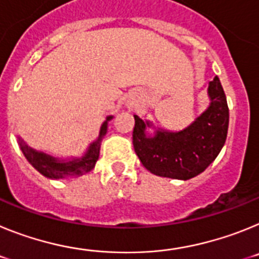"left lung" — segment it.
Masks as SVG:
<instances>
[{
  "mask_svg": "<svg viewBox=\"0 0 259 259\" xmlns=\"http://www.w3.org/2000/svg\"><path fill=\"white\" fill-rule=\"evenodd\" d=\"M211 104L194 123L180 132L157 131L145 136L144 123L135 115L134 148L146 170L171 179L188 180L197 176L214 161L223 148L228 131V105L221 80L209 84Z\"/></svg>",
  "mask_w": 259,
  "mask_h": 259,
  "instance_id": "obj_1",
  "label": "left lung"
}]
</instances>
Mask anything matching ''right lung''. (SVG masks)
I'll use <instances>...</instances> for the list:
<instances>
[{
	"mask_svg": "<svg viewBox=\"0 0 259 259\" xmlns=\"http://www.w3.org/2000/svg\"><path fill=\"white\" fill-rule=\"evenodd\" d=\"M113 116H107L106 122L102 124L101 132H100V137L96 143L89 146L88 152L84 157L75 159V161L70 162H59L50 155L44 154V153H38L36 150L31 149L26 144H23L20 141V148H22L23 154L26 155L29 163L35 167L36 170L40 174H42L47 178L50 179H59V178H65V176H72V175H81L84 172H88L95 167L96 162L100 155V141H101L102 136L106 134L107 130V122Z\"/></svg>",
	"mask_w": 259,
	"mask_h": 259,
	"instance_id": "add662e5",
	"label": "right lung"
}]
</instances>
